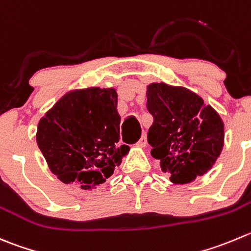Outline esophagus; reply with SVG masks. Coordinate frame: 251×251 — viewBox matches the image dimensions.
<instances>
[{
	"instance_id": "obj_1",
	"label": "esophagus",
	"mask_w": 251,
	"mask_h": 251,
	"mask_svg": "<svg viewBox=\"0 0 251 251\" xmlns=\"http://www.w3.org/2000/svg\"><path fill=\"white\" fill-rule=\"evenodd\" d=\"M146 145H147V138H146V135H143L142 137L137 141L136 146H137V147H145Z\"/></svg>"
}]
</instances>
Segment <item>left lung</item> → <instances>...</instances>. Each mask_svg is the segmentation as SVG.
I'll list each match as a JSON object with an SVG mask.
<instances>
[{
	"mask_svg": "<svg viewBox=\"0 0 251 251\" xmlns=\"http://www.w3.org/2000/svg\"><path fill=\"white\" fill-rule=\"evenodd\" d=\"M147 110L153 116L148 143L153 157L175 184H186L210 169L223 147L220 115L198 94L182 87L152 83Z\"/></svg>",
	"mask_w": 251,
	"mask_h": 251,
	"instance_id": "8db88e82",
	"label": "left lung"
}]
</instances>
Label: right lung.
<instances>
[{
    "instance_id": "right-lung-1",
    "label": "right lung",
    "mask_w": 251,
    "mask_h": 251,
    "mask_svg": "<svg viewBox=\"0 0 251 251\" xmlns=\"http://www.w3.org/2000/svg\"><path fill=\"white\" fill-rule=\"evenodd\" d=\"M118 94L98 87L62 97L39 121L36 142L49 168L65 184H103L127 153L121 145Z\"/></svg>"
}]
</instances>
